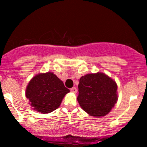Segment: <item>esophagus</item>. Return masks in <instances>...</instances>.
<instances>
[{"instance_id": "1", "label": "esophagus", "mask_w": 147, "mask_h": 147, "mask_svg": "<svg viewBox=\"0 0 147 147\" xmlns=\"http://www.w3.org/2000/svg\"><path fill=\"white\" fill-rule=\"evenodd\" d=\"M70 91L73 93H76L77 92V88H76V87H72L70 88Z\"/></svg>"}]
</instances>
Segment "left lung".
<instances>
[{
  "label": "left lung",
  "instance_id": "1",
  "mask_svg": "<svg viewBox=\"0 0 147 147\" xmlns=\"http://www.w3.org/2000/svg\"><path fill=\"white\" fill-rule=\"evenodd\" d=\"M78 88L77 101L82 109L91 116L106 115L117 103V84L104 73L82 76Z\"/></svg>",
  "mask_w": 147,
  "mask_h": 147
}]
</instances>
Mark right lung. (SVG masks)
Listing matches in <instances>:
<instances>
[{
	"label": "right lung",
	"mask_w": 147,
	"mask_h": 147,
	"mask_svg": "<svg viewBox=\"0 0 147 147\" xmlns=\"http://www.w3.org/2000/svg\"><path fill=\"white\" fill-rule=\"evenodd\" d=\"M70 90L52 72L38 74L33 77L26 88V97L34 110L49 113L59 107Z\"/></svg>",
	"instance_id": "right-lung-1"
}]
</instances>
